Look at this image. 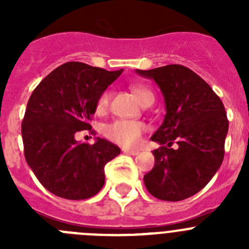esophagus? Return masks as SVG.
<instances>
[{"mask_svg": "<svg viewBox=\"0 0 249 249\" xmlns=\"http://www.w3.org/2000/svg\"><path fill=\"white\" fill-rule=\"evenodd\" d=\"M123 153H127V155H132V156H137L140 153V151L137 149H127V148H122Z\"/></svg>", "mask_w": 249, "mask_h": 249, "instance_id": "obj_1", "label": "esophagus"}]
</instances>
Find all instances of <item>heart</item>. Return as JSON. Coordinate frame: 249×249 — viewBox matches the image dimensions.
Instances as JSON below:
<instances>
[{
	"label": "heart",
	"mask_w": 249,
	"mask_h": 249,
	"mask_svg": "<svg viewBox=\"0 0 249 249\" xmlns=\"http://www.w3.org/2000/svg\"><path fill=\"white\" fill-rule=\"evenodd\" d=\"M132 92L136 94L137 100L142 106L147 103H153L155 94L151 89L143 85L132 86ZM109 103V91H105L98 97L96 108L98 112H103L107 109ZM144 124L138 121H126L118 120L107 124L105 128V135L107 138L113 141L114 143L121 144L123 147H133L141 141V137L143 135Z\"/></svg>",
	"instance_id": "heart-1"
}]
</instances>
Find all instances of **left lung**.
I'll list each match as a JSON object with an SVG mask.
<instances>
[{
    "mask_svg": "<svg viewBox=\"0 0 249 249\" xmlns=\"http://www.w3.org/2000/svg\"><path fill=\"white\" fill-rule=\"evenodd\" d=\"M140 76L157 83L166 116L151 137L155 166L143 177L153 197L177 202L196 195L212 179L224 157L228 120L221 98L197 73L181 65H167ZM176 142L178 147L172 149Z\"/></svg>",
    "mask_w": 249,
    "mask_h": 249,
    "instance_id": "1",
    "label": "left lung"
}]
</instances>
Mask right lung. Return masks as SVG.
I'll return each instance as SVG.
<instances>
[{
	"instance_id": "right-lung-1",
	"label": "right lung",
	"mask_w": 249,
	"mask_h": 249,
	"mask_svg": "<svg viewBox=\"0 0 249 249\" xmlns=\"http://www.w3.org/2000/svg\"><path fill=\"white\" fill-rule=\"evenodd\" d=\"M123 70L106 71L67 62L45 77L31 94L22 121L25 158L41 184L66 199L89 198L105 184V166L121 153L97 137L93 144L74 136L91 129L98 97Z\"/></svg>"
}]
</instances>
